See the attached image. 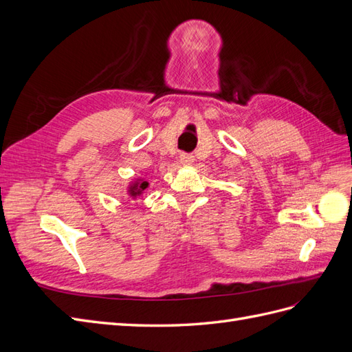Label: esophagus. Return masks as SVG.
Wrapping results in <instances>:
<instances>
[{"instance_id":"34e87169","label":"esophagus","mask_w":352,"mask_h":352,"mask_svg":"<svg viewBox=\"0 0 352 352\" xmlns=\"http://www.w3.org/2000/svg\"><path fill=\"white\" fill-rule=\"evenodd\" d=\"M179 160H180V163H182L184 166H190L194 163V155L192 154H186V153H182L179 155Z\"/></svg>"}]
</instances>
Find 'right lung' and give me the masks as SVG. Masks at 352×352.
I'll list each match as a JSON object with an SVG mask.
<instances>
[{"mask_svg":"<svg viewBox=\"0 0 352 352\" xmlns=\"http://www.w3.org/2000/svg\"><path fill=\"white\" fill-rule=\"evenodd\" d=\"M146 186H148V182H145V180H142V182H135V184L131 186V189H129L131 197H136V195L142 194V190H144Z\"/></svg>","mask_w":352,"mask_h":352,"instance_id":"right-lung-1","label":"right lung"}]
</instances>
